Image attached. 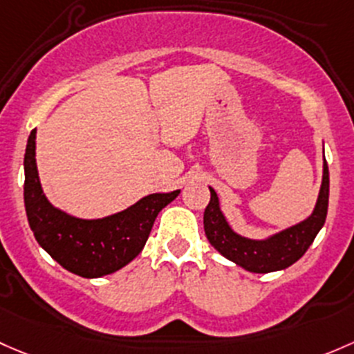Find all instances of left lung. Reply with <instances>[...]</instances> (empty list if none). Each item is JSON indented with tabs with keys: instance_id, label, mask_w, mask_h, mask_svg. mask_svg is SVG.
<instances>
[{
	"instance_id": "1",
	"label": "left lung",
	"mask_w": 354,
	"mask_h": 354,
	"mask_svg": "<svg viewBox=\"0 0 354 354\" xmlns=\"http://www.w3.org/2000/svg\"><path fill=\"white\" fill-rule=\"evenodd\" d=\"M327 205H329V167L324 158L322 185L317 203L314 212L305 221L280 230L266 239H249L234 232L222 214L217 193L210 188V202L203 214V227L208 243L224 258L251 273H271V271L285 270L302 258L324 225Z\"/></svg>"
}]
</instances>
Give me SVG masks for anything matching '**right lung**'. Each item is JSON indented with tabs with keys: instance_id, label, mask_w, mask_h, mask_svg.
<instances>
[{
	"instance_id": "add662e5",
	"label": "right lung",
	"mask_w": 354,
	"mask_h": 354,
	"mask_svg": "<svg viewBox=\"0 0 354 354\" xmlns=\"http://www.w3.org/2000/svg\"><path fill=\"white\" fill-rule=\"evenodd\" d=\"M32 130L25 149V210L37 243L62 268L83 278H100L129 265L146 245L156 217L180 189L152 193L132 207L103 218H77L55 208L44 195Z\"/></svg>"
}]
</instances>
